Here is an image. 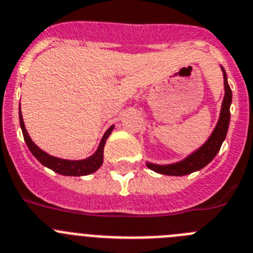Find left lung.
<instances>
[{
	"mask_svg": "<svg viewBox=\"0 0 253 253\" xmlns=\"http://www.w3.org/2000/svg\"><path fill=\"white\" fill-rule=\"evenodd\" d=\"M224 72V87H225V96H224L223 105H221L220 118L219 122L215 127L214 132L211 133L210 139L205 142L197 151L191 154L190 157L186 158L184 160L179 162L177 164L172 166H157V164L148 163L146 166L154 170V172L160 173V174L166 175H186L190 173L199 170L204 168L206 164H209L215 158V155L220 150V146L223 144L225 136H227L228 126H229L230 120V112L229 107L232 103V90L227 81V75Z\"/></svg>",
	"mask_w": 253,
	"mask_h": 253,
	"instance_id": "8db88e82",
	"label": "left lung"
}]
</instances>
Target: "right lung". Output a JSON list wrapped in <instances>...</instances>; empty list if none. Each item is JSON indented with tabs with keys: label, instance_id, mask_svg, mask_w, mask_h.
<instances>
[{
	"label": "right lung",
	"instance_id": "add662e5",
	"mask_svg": "<svg viewBox=\"0 0 253 253\" xmlns=\"http://www.w3.org/2000/svg\"><path fill=\"white\" fill-rule=\"evenodd\" d=\"M19 118H20V126H21V131H23L24 140H25L29 150L32 151L33 155H34V157L37 158V159H38L43 166L52 169L53 172L58 173V174L76 175V177H78V175H86V174H90V173H94L96 169H99V167L102 166L103 150H104L105 141H107V139H108V136L111 135L113 126H111L108 129H107V132L104 133L102 141H100L99 148H98V150H96V153L94 154L93 157H90L84 160H65V159H60V158L50 157V155H48L47 153L41 150V149H39L38 146L32 141V139H30L28 132H26L21 112L19 113Z\"/></svg>",
	"mask_w": 253,
	"mask_h": 253
}]
</instances>
